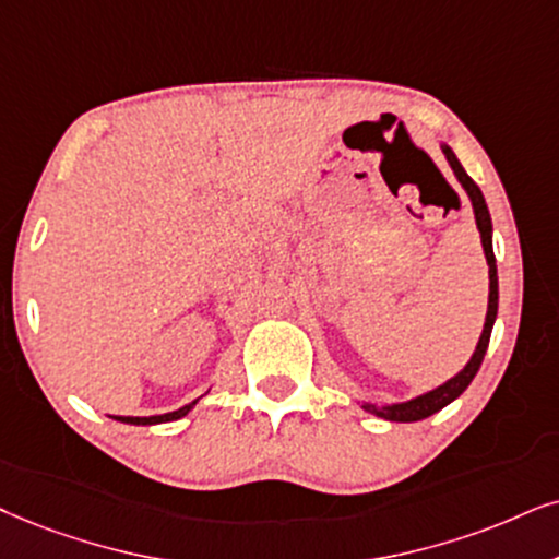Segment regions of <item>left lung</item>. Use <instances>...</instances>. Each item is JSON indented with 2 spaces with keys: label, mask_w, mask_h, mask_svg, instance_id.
Listing matches in <instances>:
<instances>
[{
  "label": "left lung",
  "mask_w": 559,
  "mask_h": 559,
  "mask_svg": "<svg viewBox=\"0 0 559 559\" xmlns=\"http://www.w3.org/2000/svg\"><path fill=\"white\" fill-rule=\"evenodd\" d=\"M441 150H443V154H447V162L451 165V169H454L456 180L462 182L464 190H467V195L472 201V211H475L479 239H483V250H485V260H487V275H490V294H487L485 328H483V335H479L477 348H475V353H472L467 366H464V369L459 371L456 377L443 381L441 386H436V390H430L426 394H418V397H413L407 402H394V405H371V402H364V405H361L366 413L377 415V418L392 420V423H415V420L428 418V415H433V413H438V409H443L449 405V402H454L459 394L467 390V386L472 384V379H475V373L479 371V366H483V358L487 353V343H490L492 324H496V317H498V265H496V252H492L490 211H487L483 190H479L477 182L472 180L467 173H464L462 162L456 159L454 150H451L449 144H441Z\"/></svg>",
  "instance_id": "1"
}]
</instances>
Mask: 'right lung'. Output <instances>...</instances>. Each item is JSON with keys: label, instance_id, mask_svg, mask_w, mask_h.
<instances>
[{"label": "right lung", "instance_id": "right-lung-1", "mask_svg": "<svg viewBox=\"0 0 559 559\" xmlns=\"http://www.w3.org/2000/svg\"><path fill=\"white\" fill-rule=\"evenodd\" d=\"M195 402H198V400H193V402H190V405L180 407V409H173V413H165V415H150V418H131V415H110V418H112V420H118V423H129V426H157V423L180 420L182 415H188L190 409L195 407Z\"/></svg>", "mask_w": 559, "mask_h": 559}]
</instances>
